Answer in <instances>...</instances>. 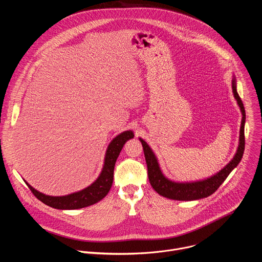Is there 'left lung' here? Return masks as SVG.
I'll return each mask as SVG.
<instances>
[{
	"label": "left lung",
	"instance_id": "8db88e82",
	"mask_svg": "<svg viewBox=\"0 0 262 262\" xmlns=\"http://www.w3.org/2000/svg\"><path fill=\"white\" fill-rule=\"evenodd\" d=\"M232 91L243 114L241 132H239V145L233 160L215 175L207 179L195 181V182L183 183V182H174L172 180H169L162 173L158 160L155 154L152 152L151 148L148 146V144L143 139L140 138V141L143 146L146 164H147L149 181H150V184L155 189V191L159 193L161 196L169 199H173V200H179V201H192V200H198L201 198L208 197L220 188V185L228 177L230 172L238 165L245 150L246 112H245L244 103L236 91L235 78H233L232 80Z\"/></svg>",
	"mask_w": 262,
	"mask_h": 262
}]
</instances>
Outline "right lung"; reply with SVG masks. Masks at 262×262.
<instances>
[{"mask_svg":"<svg viewBox=\"0 0 262 262\" xmlns=\"http://www.w3.org/2000/svg\"><path fill=\"white\" fill-rule=\"evenodd\" d=\"M133 138H134V133L132 130H126L121 133L116 138L112 140V142L110 143L106 149L105 157H104V165L100 175L91 185L88 186V188L80 192L73 193L67 196L53 197V196H48L38 191H36L28 182L26 183L29 186L31 192L33 193V195L37 199L53 208L79 209V208H83V207H87L92 204H95L96 202L103 199L108 193L112 183H113L115 163L119 157V154L121 151L123 145L126 143V141Z\"/></svg>","mask_w":262,"mask_h":262,"instance_id":"add662e5","label":"right lung"}]
</instances>
